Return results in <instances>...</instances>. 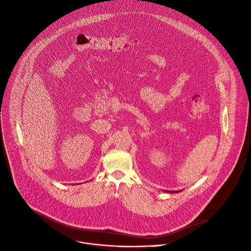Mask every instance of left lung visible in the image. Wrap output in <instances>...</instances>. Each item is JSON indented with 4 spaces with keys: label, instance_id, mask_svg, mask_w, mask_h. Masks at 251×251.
I'll list each match as a JSON object with an SVG mask.
<instances>
[{
    "label": "left lung",
    "instance_id": "8db88e82",
    "mask_svg": "<svg viewBox=\"0 0 251 251\" xmlns=\"http://www.w3.org/2000/svg\"><path fill=\"white\" fill-rule=\"evenodd\" d=\"M167 192H169V191H167ZM177 192H179V191H170V193H177Z\"/></svg>",
    "mask_w": 251,
    "mask_h": 251
}]
</instances>
